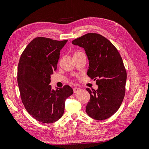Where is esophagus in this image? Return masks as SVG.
I'll use <instances>...</instances> for the list:
<instances>
[{
    "mask_svg": "<svg viewBox=\"0 0 149 149\" xmlns=\"http://www.w3.org/2000/svg\"><path fill=\"white\" fill-rule=\"evenodd\" d=\"M81 90V89L79 88H73V92H74V93H76L80 91Z\"/></svg>",
    "mask_w": 149,
    "mask_h": 149,
    "instance_id": "34e87169",
    "label": "esophagus"
}]
</instances>
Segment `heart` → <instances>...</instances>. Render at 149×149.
Wrapping results in <instances>:
<instances>
[{
    "instance_id": "1",
    "label": "heart",
    "mask_w": 149,
    "mask_h": 149,
    "mask_svg": "<svg viewBox=\"0 0 149 149\" xmlns=\"http://www.w3.org/2000/svg\"><path fill=\"white\" fill-rule=\"evenodd\" d=\"M76 53H78V52H76ZM75 53H74V54H75Z\"/></svg>"
}]
</instances>
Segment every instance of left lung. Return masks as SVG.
Returning a JSON list of instances; mask_svg holds the SVG:
<instances>
[{
  "mask_svg": "<svg viewBox=\"0 0 149 149\" xmlns=\"http://www.w3.org/2000/svg\"><path fill=\"white\" fill-rule=\"evenodd\" d=\"M84 49L89 60L88 75L96 80L97 90L87 88L90 100L86 112L91 118L104 120L115 114L124 100L127 73L118 49L103 36L89 33L72 41Z\"/></svg>",
  "mask_w": 149,
  "mask_h": 149,
  "instance_id": "obj_1",
  "label": "left lung"
}]
</instances>
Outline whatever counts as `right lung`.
I'll list each match as a JSON object with an SVG mask.
<instances>
[{
  "instance_id": "right-lung-1",
  "label": "right lung",
  "mask_w": 149,
  "mask_h": 149,
  "mask_svg": "<svg viewBox=\"0 0 149 149\" xmlns=\"http://www.w3.org/2000/svg\"><path fill=\"white\" fill-rule=\"evenodd\" d=\"M67 42L35 38L20 58L17 82L22 101L29 113L42 123H53L60 119L66 99L73 93L68 85L56 90L49 85L51 75L56 69L60 50Z\"/></svg>"
}]
</instances>
